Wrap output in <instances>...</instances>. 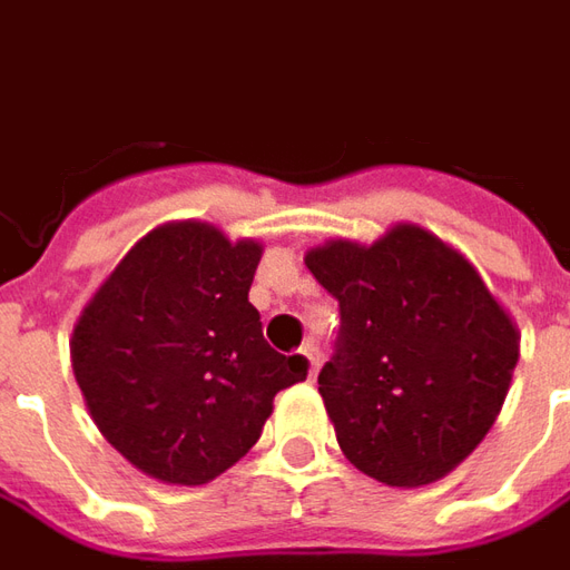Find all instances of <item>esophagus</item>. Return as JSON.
Returning <instances> with one entry per match:
<instances>
[{"instance_id":"1","label":"esophagus","mask_w":570,"mask_h":570,"mask_svg":"<svg viewBox=\"0 0 570 570\" xmlns=\"http://www.w3.org/2000/svg\"><path fill=\"white\" fill-rule=\"evenodd\" d=\"M301 356H304V360H307L309 363V379H316V372H320V353H316V347H313V344H307V347H304V351H301Z\"/></svg>"}]
</instances>
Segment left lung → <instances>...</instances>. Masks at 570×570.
I'll list each match as a JSON object with an SVG mask.
<instances>
[{
  "label": "left lung",
  "mask_w": 570,
  "mask_h": 570,
  "mask_svg": "<svg viewBox=\"0 0 570 570\" xmlns=\"http://www.w3.org/2000/svg\"><path fill=\"white\" fill-rule=\"evenodd\" d=\"M307 269L341 307L320 394L344 456L387 488L456 469L500 415L521 332L474 263L419 223L332 238Z\"/></svg>",
  "instance_id": "1"
}]
</instances>
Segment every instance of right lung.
Returning <instances> with one entry per match:
<instances>
[{"label": "right lung", "mask_w": 570, "mask_h": 570, "mask_svg": "<svg viewBox=\"0 0 570 570\" xmlns=\"http://www.w3.org/2000/svg\"><path fill=\"white\" fill-rule=\"evenodd\" d=\"M263 257L214 223L173 219L142 235L98 285L70 337L86 410L132 469L198 488L257 443L304 356L263 341L247 301Z\"/></svg>", "instance_id": "right-lung-1"}]
</instances>
